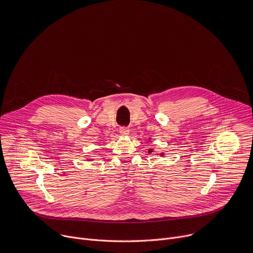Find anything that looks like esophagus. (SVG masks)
Listing matches in <instances>:
<instances>
[{
  "mask_svg": "<svg viewBox=\"0 0 253 253\" xmlns=\"http://www.w3.org/2000/svg\"><path fill=\"white\" fill-rule=\"evenodd\" d=\"M119 131H120V134L123 135V136H127V135H129V133H130V130H129L127 127H121V128L119 129Z\"/></svg>",
  "mask_w": 253,
  "mask_h": 253,
  "instance_id": "obj_1",
  "label": "esophagus"
}]
</instances>
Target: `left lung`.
Instances as JSON below:
<instances>
[{
	"instance_id": "obj_1",
	"label": "left lung",
	"mask_w": 253,
	"mask_h": 253,
	"mask_svg": "<svg viewBox=\"0 0 253 253\" xmlns=\"http://www.w3.org/2000/svg\"><path fill=\"white\" fill-rule=\"evenodd\" d=\"M148 152L149 153H151V152H153V149L152 148H149V150H148ZM159 155H162V156H164V153H160Z\"/></svg>"
}]
</instances>
